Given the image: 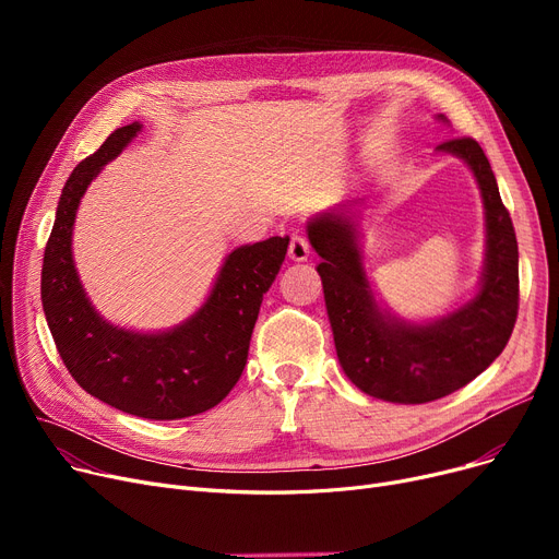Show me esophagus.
<instances>
[{
  "label": "esophagus",
  "instance_id": "esophagus-1",
  "mask_svg": "<svg viewBox=\"0 0 559 559\" xmlns=\"http://www.w3.org/2000/svg\"><path fill=\"white\" fill-rule=\"evenodd\" d=\"M287 255L295 262H304L310 255V242L301 230H295L289 235V247H287Z\"/></svg>",
  "mask_w": 559,
  "mask_h": 559
}]
</instances>
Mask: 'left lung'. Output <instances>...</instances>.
<instances>
[{"mask_svg":"<svg viewBox=\"0 0 559 559\" xmlns=\"http://www.w3.org/2000/svg\"><path fill=\"white\" fill-rule=\"evenodd\" d=\"M437 150L466 160L485 201L487 267L462 310L428 326L385 319L362 272L354 219L329 213L308 226L340 365L358 390L390 403H430L472 383L503 354L519 314L516 233L483 146L464 135Z\"/></svg>","mask_w":559,"mask_h":559,"instance_id":"left-lung-1","label":"left lung"}]
</instances>
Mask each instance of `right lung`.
I'll return each mask as SVG.
<instances>
[{
  "label": "right lung",
  "instance_id": "obj_1",
  "mask_svg": "<svg viewBox=\"0 0 559 559\" xmlns=\"http://www.w3.org/2000/svg\"><path fill=\"white\" fill-rule=\"evenodd\" d=\"M140 129H115L68 179L45 247L43 308L61 360L87 394L142 419H186L215 407L240 380L262 295L281 272L289 238L235 249L209 301L179 329L140 335L106 324L76 278L72 224L85 188Z\"/></svg>",
  "mask_w": 559,
  "mask_h": 559
}]
</instances>
